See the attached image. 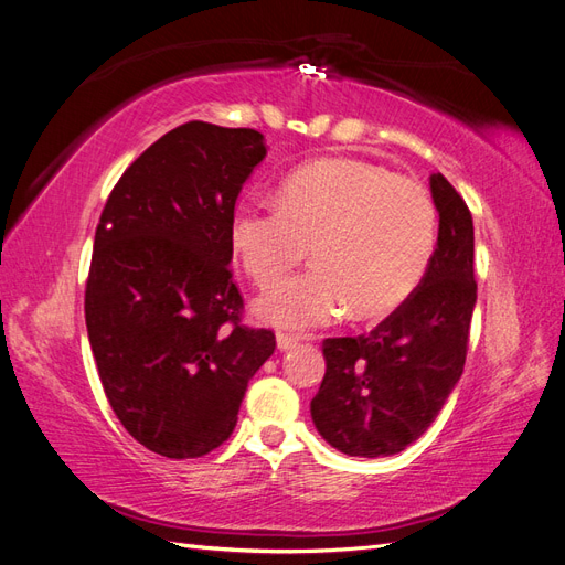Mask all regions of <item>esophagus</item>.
I'll return each mask as SVG.
<instances>
[{
  "mask_svg": "<svg viewBox=\"0 0 565 565\" xmlns=\"http://www.w3.org/2000/svg\"><path fill=\"white\" fill-rule=\"evenodd\" d=\"M278 349L280 351H287V349H292L295 344H297V337L295 334H285V332H278Z\"/></svg>",
  "mask_w": 565,
  "mask_h": 565,
  "instance_id": "obj_1",
  "label": "esophagus"
}]
</instances>
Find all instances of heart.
I'll return each mask as SVG.
<instances>
[{"label": "heart", "mask_w": 565, "mask_h": 565, "mask_svg": "<svg viewBox=\"0 0 565 565\" xmlns=\"http://www.w3.org/2000/svg\"><path fill=\"white\" fill-rule=\"evenodd\" d=\"M438 212L424 185L361 160H320L289 174L280 202L247 198L231 216L235 259L270 285L311 245L313 266L256 299V316L309 330L344 316L377 320L415 292L436 249Z\"/></svg>", "instance_id": "b5f03b06"}]
</instances>
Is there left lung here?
<instances>
[{
  "label": "left lung",
  "instance_id": "1",
  "mask_svg": "<svg viewBox=\"0 0 565 565\" xmlns=\"http://www.w3.org/2000/svg\"><path fill=\"white\" fill-rule=\"evenodd\" d=\"M438 243L417 289L370 334L322 341L324 377L311 401L318 434L351 457H388L415 443L461 377L476 306L473 221L431 174Z\"/></svg>",
  "mask_w": 565,
  "mask_h": 565
}]
</instances>
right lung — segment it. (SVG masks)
<instances>
[{"label":"right lung","mask_w":565,"mask_h":565,"mask_svg":"<svg viewBox=\"0 0 565 565\" xmlns=\"http://www.w3.org/2000/svg\"><path fill=\"white\" fill-rule=\"evenodd\" d=\"M266 156L256 129L185 122L119 177L84 292L100 384L129 436L169 459L212 452L276 334L241 322L231 216Z\"/></svg>","instance_id":"add662e5"}]
</instances>
